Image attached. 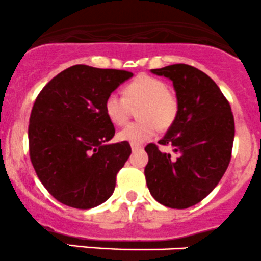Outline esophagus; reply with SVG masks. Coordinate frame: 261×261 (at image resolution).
<instances>
[{
  "label": "esophagus",
  "instance_id": "esophagus-1",
  "mask_svg": "<svg viewBox=\"0 0 261 261\" xmlns=\"http://www.w3.org/2000/svg\"><path fill=\"white\" fill-rule=\"evenodd\" d=\"M140 149H141V145H139V144H131V150L133 151L140 150Z\"/></svg>",
  "mask_w": 261,
  "mask_h": 261
}]
</instances>
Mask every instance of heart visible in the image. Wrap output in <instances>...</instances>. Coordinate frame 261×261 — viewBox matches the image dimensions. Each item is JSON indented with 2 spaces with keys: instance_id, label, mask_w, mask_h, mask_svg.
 Listing matches in <instances>:
<instances>
[{
  "instance_id": "obj_1",
  "label": "heart",
  "mask_w": 261,
  "mask_h": 261,
  "mask_svg": "<svg viewBox=\"0 0 261 261\" xmlns=\"http://www.w3.org/2000/svg\"><path fill=\"white\" fill-rule=\"evenodd\" d=\"M139 120L128 123L117 134L121 141L141 144L150 140L158 131L167 130L176 121L179 111L177 95L158 77L139 75L123 88V97L116 93L105 100V113L117 126L126 123L131 107H136Z\"/></svg>"
}]
</instances>
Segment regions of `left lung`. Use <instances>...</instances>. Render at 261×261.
Wrapping results in <instances>:
<instances>
[{
  "mask_svg": "<svg viewBox=\"0 0 261 261\" xmlns=\"http://www.w3.org/2000/svg\"><path fill=\"white\" fill-rule=\"evenodd\" d=\"M151 72L173 83L179 111L161 145H171L174 156L150 143L144 173L151 196L162 205L186 209L206 198L223 177L234 139L231 106L206 74L185 63Z\"/></svg>",
  "mask_w": 261,
  "mask_h": 261,
  "instance_id": "obj_1",
  "label": "left lung"
}]
</instances>
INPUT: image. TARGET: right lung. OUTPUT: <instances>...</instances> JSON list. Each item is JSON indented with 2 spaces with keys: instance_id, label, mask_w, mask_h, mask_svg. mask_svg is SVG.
<instances>
[{
  "instance_id": "obj_1",
  "label": "right lung",
  "mask_w": 261,
  "mask_h": 261,
  "mask_svg": "<svg viewBox=\"0 0 261 261\" xmlns=\"http://www.w3.org/2000/svg\"><path fill=\"white\" fill-rule=\"evenodd\" d=\"M133 76L125 70L75 65L38 94L29 120V155L38 178L56 200L76 209L100 205L131 154L127 141L108 144L115 126L105 100Z\"/></svg>"
}]
</instances>
